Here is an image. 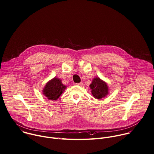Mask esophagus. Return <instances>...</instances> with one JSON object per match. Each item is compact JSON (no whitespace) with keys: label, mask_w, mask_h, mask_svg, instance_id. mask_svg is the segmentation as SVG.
I'll list each match as a JSON object with an SVG mask.
<instances>
[{"label":"esophagus","mask_w":154,"mask_h":154,"mask_svg":"<svg viewBox=\"0 0 154 154\" xmlns=\"http://www.w3.org/2000/svg\"><path fill=\"white\" fill-rule=\"evenodd\" d=\"M76 85H79V86H82V85H83V83H82V82L78 83V84H76Z\"/></svg>","instance_id":"obj_1"}]
</instances>
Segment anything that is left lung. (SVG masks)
Masks as SVG:
<instances>
[{"label": "left lung", "mask_w": 154, "mask_h": 154, "mask_svg": "<svg viewBox=\"0 0 154 154\" xmlns=\"http://www.w3.org/2000/svg\"><path fill=\"white\" fill-rule=\"evenodd\" d=\"M90 88L92 95L96 99L104 98L109 94V87L107 83L99 77L93 79Z\"/></svg>", "instance_id": "left-lung-1"}]
</instances>
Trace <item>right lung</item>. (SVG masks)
I'll list each match as a JSON object with an SVG mask.
<instances>
[{"instance_id": "right-lung-1", "label": "right lung", "mask_w": 154, "mask_h": 154, "mask_svg": "<svg viewBox=\"0 0 154 154\" xmlns=\"http://www.w3.org/2000/svg\"><path fill=\"white\" fill-rule=\"evenodd\" d=\"M66 88L60 79L54 77L46 84L42 93L49 100L54 101L60 97Z\"/></svg>"}]
</instances>
